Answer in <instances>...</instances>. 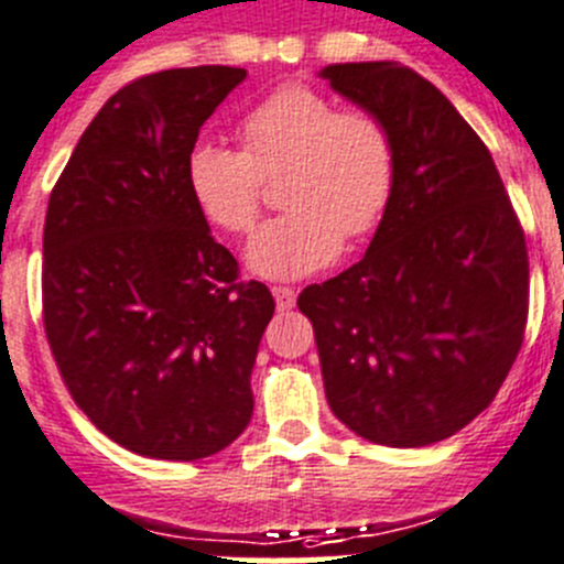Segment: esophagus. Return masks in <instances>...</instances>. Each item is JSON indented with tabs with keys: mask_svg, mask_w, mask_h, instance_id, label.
<instances>
[{
	"mask_svg": "<svg viewBox=\"0 0 564 564\" xmlns=\"http://www.w3.org/2000/svg\"><path fill=\"white\" fill-rule=\"evenodd\" d=\"M272 294H275V303L281 312H289L294 306V297H297L292 286H272Z\"/></svg>",
	"mask_w": 564,
	"mask_h": 564,
	"instance_id": "obj_1",
	"label": "esophagus"
}]
</instances>
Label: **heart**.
<instances>
[{
  "label": "heart",
  "mask_w": 564,
  "mask_h": 564,
  "mask_svg": "<svg viewBox=\"0 0 564 564\" xmlns=\"http://www.w3.org/2000/svg\"><path fill=\"white\" fill-rule=\"evenodd\" d=\"M238 134L241 151L196 143L185 182L202 216L238 236L261 213L263 180L283 176L289 213L247 245L256 275H312L339 256L343 236L362 238L382 221L395 185V145L379 115L339 109L314 86L283 84L247 111Z\"/></svg>",
  "instance_id": "obj_1"
}]
</instances>
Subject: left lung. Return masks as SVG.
Masks as SVG:
<instances>
[{
    "instance_id": "8db88e82",
    "label": "left lung",
    "mask_w": 564,
    "mask_h": 564,
    "mask_svg": "<svg viewBox=\"0 0 564 564\" xmlns=\"http://www.w3.org/2000/svg\"><path fill=\"white\" fill-rule=\"evenodd\" d=\"M319 75L379 115L395 145L365 258L297 297L328 408L373 444H435L489 408L520 354L525 236L489 149L427 78L393 61Z\"/></svg>"
}]
</instances>
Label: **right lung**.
Wrapping results in <instances>:
<instances>
[{
  "label": "right lung",
  "instance_id": "1",
  "mask_svg": "<svg viewBox=\"0 0 564 564\" xmlns=\"http://www.w3.org/2000/svg\"><path fill=\"white\" fill-rule=\"evenodd\" d=\"M241 67L143 75L86 126L50 194V351L95 427L160 460L216 455L252 419L250 373L275 301L191 199L185 162Z\"/></svg>",
  "mask_w": 564,
  "mask_h": 564
}]
</instances>
